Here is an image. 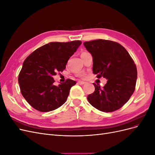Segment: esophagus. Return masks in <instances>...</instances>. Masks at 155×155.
Listing matches in <instances>:
<instances>
[{"instance_id":"34e87169","label":"esophagus","mask_w":155,"mask_h":155,"mask_svg":"<svg viewBox=\"0 0 155 155\" xmlns=\"http://www.w3.org/2000/svg\"><path fill=\"white\" fill-rule=\"evenodd\" d=\"M85 83V82H84V81H78V85H84V84Z\"/></svg>"}]
</instances>
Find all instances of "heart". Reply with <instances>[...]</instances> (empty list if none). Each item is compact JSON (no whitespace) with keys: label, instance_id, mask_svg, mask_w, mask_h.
<instances>
[{"label":"heart","instance_id":"1","mask_svg":"<svg viewBox=\"0 0 155 155\" xmlns=\"http://www.w3.org/2000/svg\"><path fill=\"white\" fill-rule=\"evenodd\" d=\"M84 53H86V52H85V51H84V52H82V53H81V54H84ZM79 77H81V78H83L84 77H85V74L81 73V74H79Z\"/></svg>","mask_w":155,"mask_h":155}]
</instances>
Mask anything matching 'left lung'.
<instances>
[{"label":"left lung","instance_id":"obj_1","mask_svg":"<svg viewBox=\"0 0 155 155\" xmlns=\"http://www.w3.org/2000/svg\"><path fill=\"white\" fill-rule=\"evenodd\" d=\"M93 58V73L97 78L107 79L101 88L93 83L95 91L87 100L96 109L110 112L128 101L135 90L137 69L134 61L122 45L116 42L97 39L83 43Z\"/></svg>","mask_w":155,"mask_h":155}]
</instances>
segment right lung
<instances>
[{
  "label": "right lung",
  "mask_w": 155,
  "mask_h": 155,
  "mask_svg": "<svg viewBox=\"0 0 155 155\" xmlns=\"http://www.w3.org/2000/svg\"><path fill=\"white\" fill-rule=\"evenodd\" d=\"M81 44V41L51 42L26 58L18 81L22 96L33 108L40 112H48L64 104L70 88L76 82L67 79L60 85H54L53 76L63 71L69 58Z\"/></svg>",
  "instance_id": "1"
}]
</instances>
